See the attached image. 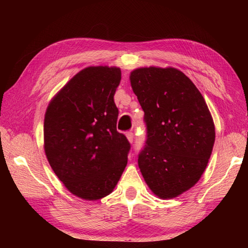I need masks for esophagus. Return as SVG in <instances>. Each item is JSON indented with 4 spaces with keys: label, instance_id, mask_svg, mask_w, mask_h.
Returning <instances> with one entry per match:
<instances>
[{
    "label": "esophagus",
    "instance_id": "1",
    "mask_svg": "<svg viewBox=\"0 0 248 248\" xmlns=\"http://www.w3.org/2000/svg\"><path fill=\"white\" fill-rule=\"evenodd\" d=\"M125 136H127L128 140L132 143L133 140H134V134H133V132H132V131H128L127 133H125Z\"/></svg>",
    "mask_w": 248,
    "mask_h": 248
}]
</instances>
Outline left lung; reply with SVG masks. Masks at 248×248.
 Returning <instances> with one entry per match:
<instances>
[{
  "label": "left lung",
  "mask_w": 248,
  "mask_h": 248,
  "mask_svg": "<svg viewBox=\"0 0 248 248\" xmlns=\"http://www.w3.org/2000/svg\"><path fill=\"white\" fill-rule=\"evenodd\" d=\"M130 81L146 125L139 169L155 195L174 198L194 186L207 167L216 139L212 117L195 84L179 70L137 69Z\"/></svg>",
  "instance_id": "left-lung-1"
}]
</instances>
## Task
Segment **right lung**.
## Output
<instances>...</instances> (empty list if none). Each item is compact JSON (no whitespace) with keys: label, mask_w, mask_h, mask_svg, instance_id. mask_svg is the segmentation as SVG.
I'll return each instance as SVG.
<instances>
[{"label":"right lung","mask_w":248,"mask_h":248,"mask_svg":"<svg viewBox=\"0 0 248 248\" xmlns=\"http://www.w3.org/2000/svg\"><path fill=\"white\" fill-rule=\"evenodd\" d=\"M119 68L90 66L70 79L45 116V151L54 173L73 195L97 200L110 194L131 149L117 131L114 95Z\"/></svg>","instance_id":"add662e5"}]
</instances>
